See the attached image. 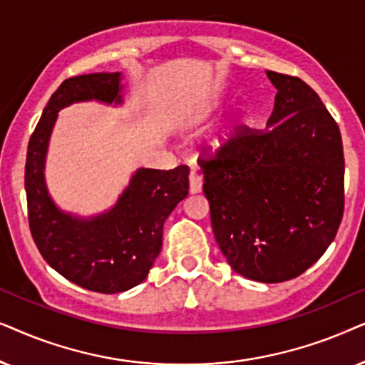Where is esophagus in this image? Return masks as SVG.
<instances>
[{
    "instance_id": "34e87169",
    "label": "esophagus",
    "mask_w": 365,
    "mask_h": 365,
    "mask_svg": "<svg viewBox=\"0 0 365 365\" xmlns=\"http://www.w3.org/2000/svg\"><path fill=\"white\" fill-rule=\"evenodd\" d=\"M188 183H190V193H200L202 192V177L197 172H190L188 177Z\"/></svg>"
}]
</instances>
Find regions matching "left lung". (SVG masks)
Here are the masks:
<instances>
[{"instance_id":"1","label":"left lung","mask_w":365,"mask_h":365,"mask_svg":"<svg viewBox=\"0 0 365 365\" xmlns=\"http://www.w3.org/2000/svg\"><path fill=\"white\" fill-rule=\"evenodd\" d=\"M275 105L265 130L247 125L198 165L213 235L237 274L277 284L327 250L344 215L339 125L297 76L267 71Z\"/></svg>"}]
</instances>
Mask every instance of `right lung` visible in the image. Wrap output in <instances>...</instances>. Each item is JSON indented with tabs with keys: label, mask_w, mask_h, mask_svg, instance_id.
<instances>
[{
	"label": "right lung",
	"mask_w": 365,
	"mask_h": 365,
	"mask_svg": "<svg viewBox=\"0 0 365 365\" xmlns=\"http://www.w3.org/2000/svg\"><path fill=\"white\" fill-rule=\"evenodd\" d=\"M120 73H91L63 81L28 143L24 190L31 237L48 264L73 284L118 294L142 284L162 250L163 223L188 195V170L140 168L108 213L90 220L58 210L45 185V157L56 115L73 101L120 103Z\"/></svg>",
	"instance_id": "obj_1"
}]
</instances>
